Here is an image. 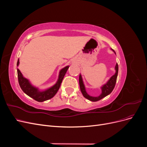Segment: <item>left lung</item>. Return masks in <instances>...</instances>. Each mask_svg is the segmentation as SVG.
I'll return each mask as SVG.
<instances>
[{
  "mask_svg": "<svg viewBox=\"0 0 147 147\" xmlns=\"http://www.w3.org/2000/svg\"><path fill=\"white\" fill-rule=\"evenodd\" d=\"M115 54H116V53H115ZM115 70H116V72H115V75H113V76L110 78V80L108 81L107 83L105 84L101 88L102 93H101V94L98 97L90 96V95H88L87 94V92H86V90H85V88H84V86L83 80H82V75H80V76H79V84H80V87L81 92H82L83 96L85 97V98H86L87 99L90 100L91 101L96 102V101H98V100L102 99V98H104V97H105V96H107V95H109V94H110V93L112 92V91L113 90V89H114L115 86V84H116V82H117V79L118 73V64H117L116 66H115Z\"/></svg>",
  "mask_w": 147,
  "mask_h": 147,
  "instance_id": "1",
  "label": "left lung"
}]
</instances>
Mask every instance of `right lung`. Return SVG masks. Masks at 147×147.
Returning <instances> with one entry per match:
<instances>
[{
    "label": "right lung",
    "mask_w": 147,
    "mask_h": 147,
    "mask_svg": "<svg viewBox=\"0 0 147 147\" xmlns=\"http://www.w3.org/2000/svg\"><path fill=\"white\" fill-rule=\"evenodd\" d=\"M19 64L20 61L18 59L17 62V66H18ZM69 67V66H66L63 69H61L59 72V78L58 80H57V83L51 88H49L48 90L42 92L39 91L37 88L31 85L28 80L24 78L23 76V75H22L21 72H20V70L18 69H17L18 79L19 84L23 91L29 97H32L34 100L38 102H43L45 100H47L52 98L53 97H54V96L57 93V91L59 90L61 84L62 82H63L64 75Z\"/></svg>",
    "instance_id": "obj_1"
}]
</instances>
